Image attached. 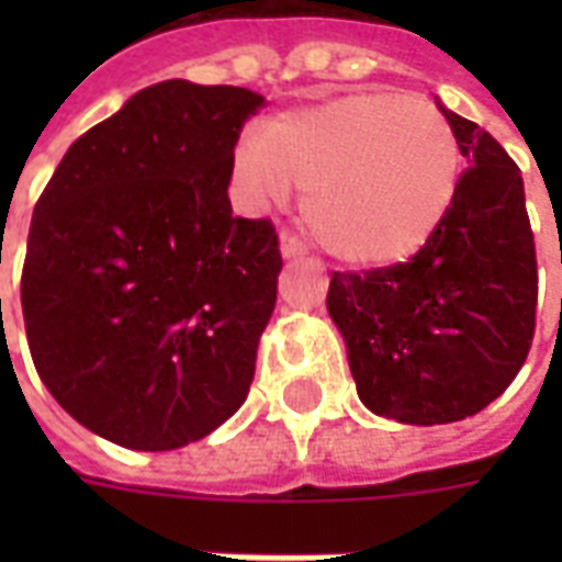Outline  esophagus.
Listing matches in <instances>:
<instances>
[{"label":"esophagus","mask_w":562,"mask_h":562,"mask_svg":"<svg viewBox=\"0 0 562 562\" xmlns=\"http://www.w3.org/2000/svg\"><path fill=\"white\" fill-rule=\"evenodd\" d=\"M280 252L282 258H297V256H304V244L294 237V234H282L280 237Z\"/></svg>","instance_id":"esophagus-1"}]
</instances>
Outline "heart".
Returning a JSON list of instances; mask_svg holds the SVG:
<instances>
[{"label": "heart", "instance_id": "heart-1", "mask_svg": "<svg viewBox=\"0 0 562 562\" xmlns=\"http://www.w3.org/2000/svg\"><path fill=\"white\" fill-rule=\"evenodd\" d=\"M460 149L446 116L397 92H349L273 120L234 149L252 204L306 189L304 220L330 256L391 265L418 252L454 201Z\"/></svg>", "mask_w": 562, "mask_h": 562}]
</instances>
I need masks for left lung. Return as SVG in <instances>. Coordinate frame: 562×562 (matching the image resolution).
<instances>
[{"label": "left lung", "instance_id": "1", "mask_svg": "<svg viewBox=\"0 0 562 562\" xmlns=\"http://www.w3.org/2000/svg\"><path fill=\"white\" fill-rule=\"evenodd\" d=\"M467 171L409 261L334 270L328 313L370 413L448 424L482 413L518 376L536 330V244L520 168L484 128L446 111Z\"/></svg>", "mask_w": 562, "mask_h": 562}]
</instances>
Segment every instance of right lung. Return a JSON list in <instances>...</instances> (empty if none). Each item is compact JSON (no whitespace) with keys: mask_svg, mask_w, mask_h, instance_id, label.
Here are the masks:
<instances>
[{"mask_svg":"<svg viewBox=\"0 0 562 562\" xmlns=\"http://www.w3.org/2000/svg\"><path fill=\"white\" fill-rule=\"evenodd\" d=\"M265 99L161 80L80 135L30 225L20 304L32 361L75 422L171 451L249 394L277 304L270 220L234 216L240 128Z\"/></svg>","mask_w":562,"mask_h":562,"instance_id":"right-lung-1","label":"right lung"}]
</instances>
